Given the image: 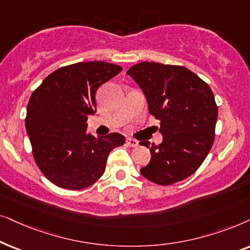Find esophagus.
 <instances>
[{"instance_id":"34e87169","label":"esophagus","mask_w":250,"mask_h":250,"mask_svg":"<svg viewBox=\"0 0 250 250\" xmlns=\"http://www.w3.org/2000/svg\"><path fill=\"white\" fill-rule=\"evenodd\" d=\"M127 145L130 146V147H136V146H138V142L136 139L127 138Z\"/></svg>"}]
</instances>
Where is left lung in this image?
<instances>
[{
  "label": "left lung",
  "instance_id": "obj_1",
  "mask_svg": "<svg viewBox=\"0 0 250 250\" xmlns=\"http://www.w3.org/2000/svg\"><path fill=\"white\" fill-rule=\"evenodd\" d=\"M142 89L148 111L160 120L162 143L143 142L151 161L141 169L146 179L170 185L200 167L215 139L218 108L210 86L183 66L143 62L127 71Z\"/></svg>",
  "mask_w": 250,
  "mask_h": 250
}]
</instances>
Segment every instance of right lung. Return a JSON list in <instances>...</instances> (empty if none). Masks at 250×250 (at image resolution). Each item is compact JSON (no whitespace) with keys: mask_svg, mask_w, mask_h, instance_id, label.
I'll return each instance as SVG.
<instances>
[{"mask_svg":"<svg viewBox=\"0 0 250 250\" xmlns=\"http://www.w3.org/2000/svg\"><path fill=\"white\" fill-rule=\"evenodd\" d=\"M122 71L106 62L64 66L43 80L27 105L25 125L33 155L43 175L59 188L82 189L104 174L109 152L125 138L88 134L96 112V91Z\"/></svg>","mask_w":250,"mask_h":250,"instance_id":"obj_1","label":"right lung"}]
</instances>
